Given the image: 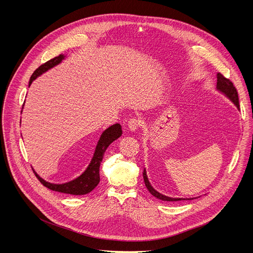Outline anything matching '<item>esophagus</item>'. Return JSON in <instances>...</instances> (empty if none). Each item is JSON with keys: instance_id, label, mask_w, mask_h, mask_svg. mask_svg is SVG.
Segmentation results:
<instances>
[{"instance_id": "34e87169", "label": "esophagus", "mask_w": 253, "mask_h": 253, "mask_svg": "<svg viewBox=\"0 0 253 253\" xmlns=\"http://www.w3.org/2000/svg\"><path fill=\"white\" fill-rule=\"evenodd\" d=\"M128 128L130 131H136L140 126V121L136 118H132L128 121Z\"/></svg>"}]
</instances>
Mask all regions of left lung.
Returning <instances> with one entry per match:
<instances>
[{
  "label": "left lung",
  "mask_w": 253,
  "mask_h": 253,
  "mask_svg": "<svg viewBox=\"0 0 253 253\" xmlns=\"http://www.w3.org/2000/svg\"><path fill=\"white\" fill-rule=\"evenodd\" d=\"M216 88H217V90L222 92L225 96H228L235 103V105L237 106L238 109L240 108V105H239V97H238V92H237L236 87L234 86V84L230 81L229 79L224 78L219 73L217 74V85H216ZM142 175H143V180H144V183H145V187H147L149 192L154 197L160 199V200H162V201H180V200H184V199H181V198H170V197H167V196H164V195H162L160 193H158L151 185V183H150V181L148 179L147 172H145V169L143 170Z\"/></svg>",
  "instance_id": "1"
}]
</instances>
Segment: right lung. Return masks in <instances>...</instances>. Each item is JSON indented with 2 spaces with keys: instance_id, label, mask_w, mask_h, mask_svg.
<instances>
[{
  "instance_id": "1",
  "label": "right lung",
  "mask_w": 253,
  "mask_h": 253,
  "mask_svg": "<svg viewBox=\"0 0 253 253\" xmlns=\"http://www.w3.org/2000/svg\"><path fill=\"white\" fill-rule=\"evenodd\" d=\"M63 58H64V55L60 54L54 58L48 60L47 62L43 63L42 65H40L39 68L34 72V74L32 75V77L30 79L29 86L32 84V82L37 77L41 76L43 73H45L48 70H50L51 68H53V66H55L58 63H60ZM121 135H122V127L118 123L112 125L108 129H105L102 132V134L97 142L94 155H93L92 160H91L90 164L88 165L87 169L83 172L81 175L69 182L61 183V184L50 183L48 181H45L42 177H40L34 171L35 174H36L37 178L40 180V182H41L43 185H45L46 188H48L52 191L64 193V194H70V195H76V196L88 194L96 187L100 180L99 166L102 161V158H103L105 150L108 149L109 145L114 140H116Z\"/></svg>"
}]
</instances>
